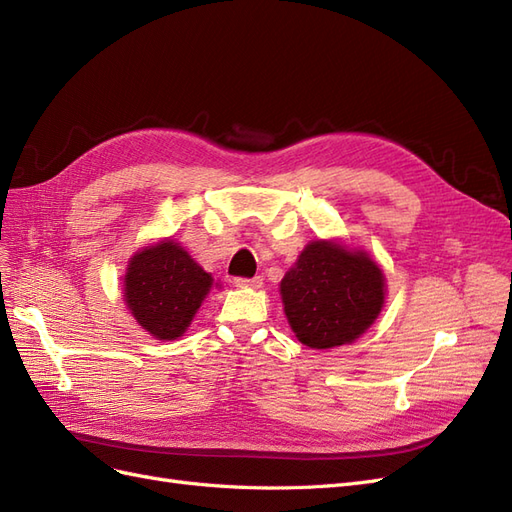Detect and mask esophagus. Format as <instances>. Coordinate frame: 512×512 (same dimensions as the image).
<instances>
[{
    "mask_svg": "<svg viewBox=\"0 0 512 512\" xmlns=\"http://www.w3.org/2000/svg\"><path fill=\"white\" fill-rule=\"evenodd\" d=\"M235 286L239 288H260L262 286V277H235Z\"/></svg>",
    "mask_w": 512,
    "mask_h": 512,
    "instance_id": "1",
    "label": "esophagus"
}]
</instances>
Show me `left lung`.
<instances>
[{
  "mask_svg": "<svg viewBox=\"0 0 512 512\" xmlns=\"http://www.w3.org/2000/svg\"><path fill=\"white\" fill-rule=\"evenodd\" d=\"M284 312L299 342L327 350L354 342L380 314L384 275L363 252L316 241L282 280Z\"/></svg>",
  "mask_w": 512,
  "mask_h": 512,
  "instance_id": "left-lung-1",
  "label": "left lung"
}]
</instances>
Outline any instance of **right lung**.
Here are the masks:
<instances>
[{
	"instance_id": "1",
	"label": "right lung",
	"mask_w": 512,
	"mask_h": 512,
	"mask_svg": "<svg viewBox=\"0 0 512 512\" xmlns=\"http://www.w3.org/2000/svg\"><path fill=\"white\" fill-rule=\"evenodd\" d=\"M211 282L179 243L162 241L130 260L123 297L153 337L177 339L190 327Z\"/></svg>"
}]
</instances>
